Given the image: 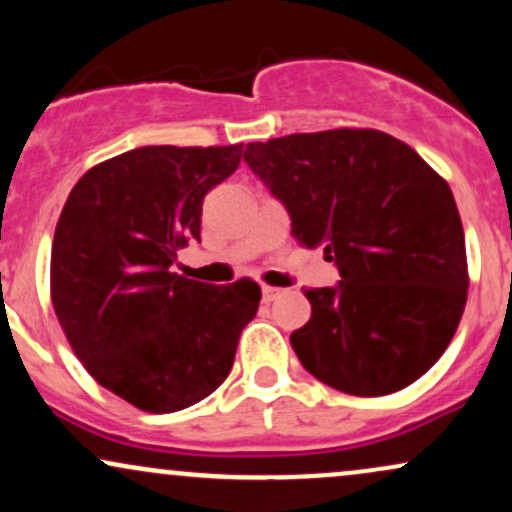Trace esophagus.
Here are the masks:
<instances>
[{
	"mask_svg": "<svg viewBox=\"0 0 512 512\" xmlns=\"http://www.w3.org/2000/svg\"><path fill=\"white\" fill-rule=\"evenodd\" d=\"M281 293H284V289H274V286H264V289H262V301H264V303H272V301H276V298L281 296Z\"/></svg>",
	"mask_w": 512,
	"mask_h": 512,
	"instance_id": "esophagus-1",
	"label": "esophagus"
}]
</instances>
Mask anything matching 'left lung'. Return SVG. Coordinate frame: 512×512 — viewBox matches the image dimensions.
I'll use <instances>...</instances> for the list:
<instances>
[{
	"mask_svg": "<svg viewBox=\"0 0 512 512\" xmlns=\"http://www.w3.org/2000/svg\"><path fill=\"white\" fill-rule=\"evenodd\" d=\"M245 163L325 248L342 281L308 289L291 334L320 383L380 397L419 380L448 349L467 303V252L448 182L390 134L330 129L248 144Z\"/></svg>",
	"mask_w": 512,
	"mask_h": 512,
	"instance_id": "left-lung-1",
	"label": "left lung"
}]
</instances>
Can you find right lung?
<instances>
[{"instance_id": "right-lung-1", "label": "right lung", "mask_w": 512, "mask_h": 512, "mask_svg": "<svg viewBox=\"0 0 512 512\" xmlns=\"http://www.w3.org/2000/svg\"><path fill=\"white\" fill-rule=\"evenodd\" d=\"M236 146H139L91 168L52 240V305L74 354L105 390L151 414L202 402L228 378L260 286L170 272L199 240L202 202L238 168Z\"/></svg>"}]
</instances>
